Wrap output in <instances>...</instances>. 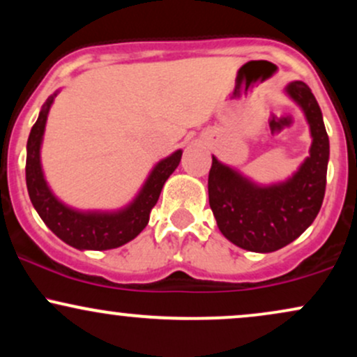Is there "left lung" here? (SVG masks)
Listing matches in <instances>:
<instances>
[{"label": "left lung", "mask_w": 357, "mask_h": 357, "mask_svg": "<svg viewBox=\"0 0 357 357\" xmlns=\"http://www.w3.org/2000/svg\"><path fill=\"white\" fill-rule=\"evenodd\" d=\"M285 92L304 110L312 134L310 155L285 183L258 186L213 155L208 174L210 206L220 231L236 247L270 253L285 247L312 225L326 195L329 137L322 112L304 82Z\"/></svg>", "instance_id": "1"}]
</instances>
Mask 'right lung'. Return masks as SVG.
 <instances>
[{
    "label": "right lung",
    "mask_w": 357,
    "mask_h": 357,
    "mask_svg": "<svg viewBox=\"0 0 357 357\" xmlns=\"http://www.w3.org/2000/svg\"><path fill=\"white\" fill-rule=\"evenodd\" d=\"M53 93L43 104L35 126L31 127L26 144V188L36 213L50 230L79 250H110L127 243L146 228L149 221L151 210L158 203L166 179L173 174L181 161L183 151H176L169 158L158 162L149 174L137 198L129 206L116 213L99 211H77L65 206L53 196L43 178L42 165H40V146L47 124L48 110H50Z\"/></svg>",
    "instance_id": "add662e5"
}]
</instances>
